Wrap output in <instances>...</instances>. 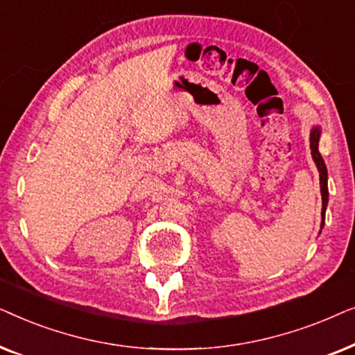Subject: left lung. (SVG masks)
Instances as JSON below:
<instances>
[{
	"mask_svg": "<svg viewBox=\"0 0 355 355\" xmlns=\"http://www.w3.org/2000/svg\"><path fill=\"white\" fill-rule=\"evenodd\" d=\"M318 139H320V129L315 128L312 129V134H310V148H312L313 162L317 164L318 173H320V189H322V200H323V208H322V215H323L322 227H323L324 211H327V205H328V184H327L328 173H327V166H324L322 155L318 152Z\"/></svg>",
	"mask_w": 355,
	"mask_h": 355,
	"instance_id": "1",
	"label": "left lung"
}]
</instances>
